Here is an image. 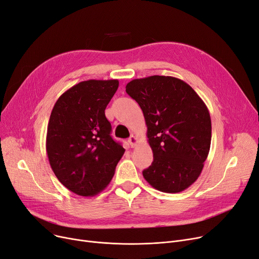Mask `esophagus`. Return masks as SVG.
I'll return each mask as SVG.
<instances>
[{
    "label": "esophagus",
    "instance_id": "34e87169",
    "mask_svg": "<svg viewBox=\"0 0 259 259\" xmlns=\"http://www.w3.org/2000/svg\"><path fill=\"white\" fill-rule=\"evenodd\" d=\"M128 142H129V144H130V146L131 147L133 148V147H136L137 146V144H138V138L136 137V136H131L130 138H129V140H128Z\"/></svg>",
    "mask_w": 259,
    "mask_h": 259
}]
</instances>
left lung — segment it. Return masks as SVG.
I'll return each instance as SVG.
<instances>
[{
  "mask_svg": "<svg viewBox=\"0 0 259 259\" xmlns=\"http://www.w3.org/2000/svg\"><path fill=\"white\" fill-rule=\"evenodd\" d=\"M126 92L143 111L153 152L145 180L163 193L183 192L199 178L209 152L207 107L192 87L171 76L133 79Z\"/></svg>",
  "mask_w": 259,
  "mask_h": 259,
  "instance_id": "obj_1",
  "label": "left lung"
}]
</instances>
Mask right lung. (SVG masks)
I'll return each instance as SVG.
<instances>
[{
  "label": "right lung",
  "mask_w": 259,
  "mask_h": 259,
  "mask_svg": "<svg viewBox=\"0 0 259 259\" xmlns=\"http://www.w3.org/2000/svg\"><path fill=\"white\" fill-rule=\"evenodd\" d=\"M118 88L117 79L81 81L56 102L47 133L52 169L67 189L92 197L104 190L125 152L111 138L105 110Z\"/></svg>",
  "instance_id": "1"
}]
</instances>
